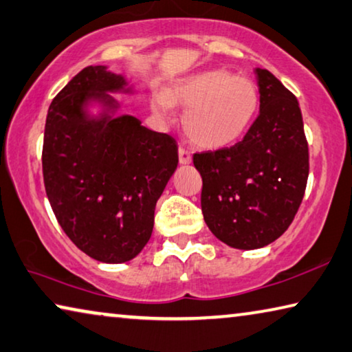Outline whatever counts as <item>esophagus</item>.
<instances>
[{
	"instance_id": "obj_1",
	"label": "esophagus",
	"mask_w": 352,
	"mask_h": 352,
	"mask_svg": "<svg viewBox=\"0 0 352 352\" xmlns=\"http://www.w3.org/2000/svg\"><path fill=\"white\" fill-rule=\"evenodd\" d=\"M178 160H180V164H189L192 161V156L185 147L180 146L178 147Z\"/></svg>"
}]
</instances>
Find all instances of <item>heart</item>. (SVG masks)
<instances>
[{
  "label": "heart",
  "mask_w": 352,
  "mask_h": 352,
  "mask_svg": "<svg viewBox=\"0 0 352 352\" xmlns=\"http://www.w3.org/2000/svg\"><path fill=\"white\" fill-rule=\"evenodd\" d=\"M153 108L167 114L172 104L186 111L183 126L191 142L222 148L239 141L252 125L260 106L258 89L249 78L228 70L202 72L153 96Z\"/></svg>",
  "instance_id": "1"
}]
</instances>
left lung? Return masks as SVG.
Returning <instances> with one entry per match:
<instances>
[{
  "mask_svg": "<svg viewBox=\"0 0 352 352\" xmlns=\"http://www.w3.org/2000/svg\"><path fill=\"white\" fill-rule=\"evenodd\" d=\"M260 114L243 141L194 153L202 175L200 205L213 235L235 249H258L292 224L309 178V144L298 98L256 69Z\"/></svg>",
  "mask_w": 352,
  "mask_h": 352,
  "instance_id": "obj_1",
  "label": "left lung"
}]
</instances>
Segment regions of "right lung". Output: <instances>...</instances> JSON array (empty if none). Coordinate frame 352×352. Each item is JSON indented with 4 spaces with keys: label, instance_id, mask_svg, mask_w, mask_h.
I'll use <instances>...</instances> for the list:
<instances>
[{
    "label": "right lung",
    "instance_id": "obj_1",
    "mask_svg": "<svg viewBox=\"0 0 352 352\" xmlns=\"http://www.w3.org/2000/svg\"><path fill=\"white\" fill-rule=\"evenodd\" d=\"M124 76L89 65L50 104L42 148L53 213L78 249L104 263L141 252L153 232L155 205L178 163L175 139L117 114L109 92ZM98 102L97 118L87 106Z\"/></svg>",
    "mask_w": 352,
    "mask_h": 352
}]
</instances>
